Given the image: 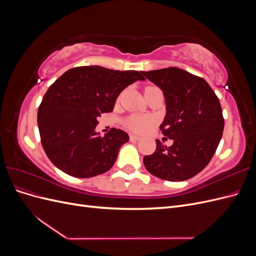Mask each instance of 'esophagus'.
Returning <instances> with one entry per match:
<instances>
[{
    "instance_id": "34e87169",
    "label": "esophagus",
    "mask_w": 256,
    "mask_h": 256,
    "mask_svg": "<svg viewBox=\"0 0 256 256\" xmlns=\"http://www.w3.org/2000/svg\"><path fill=\"white\" fill-rule=\"evenodd\" d=\"M140 136H134V134H130V141L131 142H136V141H138L140 140Z\"/></svg>"
}]
</instances>
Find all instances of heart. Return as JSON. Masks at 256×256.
I'll use <instances>...</instances> for the list:
<instances>
[{"mask_svg":"<svg viewBox=\"0 0 256 256\" xmlns=\"http://www.w3.org/2000/svg\"><path fill=\"white\" fill-rule=\"evenodd\" d=\"M124 124L132 132L143 134L154 126V118L150 115H131Z\"/></svg>","mask_w":256,"mask_h":256,"instance_id":"1","label":"heart"}]
</instances>
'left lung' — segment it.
<instances>
[{
	"mask_svg": "<svg viewBox=\"0 0 256 256\" xmlns=\"http://www.w3.org/2000/svg\"><path fill=\"white\" fill-rule=\"evenodd\" d=\"M142 74L164 92L166 114L160 129L174 141L166 147L156 140V152L143 158L144 166L161 180H189L209 164L220 143L224 118L219 98L203 78L180 68Z\"/></svg>",
	"mask_w": 256,
	"mask_h": 256,
	"instance_id": "obj_1",
	"label": "left lung"
}]
</instances>
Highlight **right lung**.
Returning a JSON list of instances; mask_svg holds the SVG:
<instances>
[{
	"instance_id": "right-lung-1",
	"label": "right lung",
	"mask_w": 256,
	"mask_h": 256,
	"mask_svg": "<svg viewBox=\"0 0 256 256\" xmlns=\"http://www.w3.org/2000/svg\"><path fill=\"white\" fill-rule=\"evenodd\" d=\"M138 80H145L138 72L102 66L76 67L62 74L37 113L42 145L52 164L78 178L109 171L129 136L112 128L100 136L95 131L97 118L111 112L122 90Z\"/></svg>"
}]
</instances>
